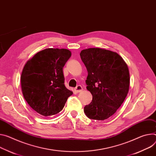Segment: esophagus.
I'll use <instances>...</instances> for the list:
<instances>
[{
	"label": "esophagus",
	"instance_id": "esophagus-1",
	"mask_svg": "<svg viewBox=\"0 0 156 156\" xmlns=\"http://www.w3.org/2000/svg\"><path fill=\"white\" fill-rule=\"evenodd\" d=\"M75 91H76V93H80V92L83 90V88H82V87H81V85H78V86L75 88Z\"/></svg>",
	"mask_w": 156,
	"mask_h": 156
}]
</instances>
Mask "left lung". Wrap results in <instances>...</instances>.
I'll return each mask as SVG.
<instances>
[{"label": "left lung", "mask_w": 156, "mask_h": 156, "mask_svg": "<svg viewBox=\"0 0 156 156\" xmlns=\"http://www.w3.org/2000/svg\"><path fill=\"white\" fill-rule=\"evenodd\" d=\"M80 55L88 71L87 89L93 96L84 112L90 119L105 120L115 114L128 93V67L118 53L111 50L90 48Z\"/></svg>", "instance_id": "left-lung-1"}]
</instances>
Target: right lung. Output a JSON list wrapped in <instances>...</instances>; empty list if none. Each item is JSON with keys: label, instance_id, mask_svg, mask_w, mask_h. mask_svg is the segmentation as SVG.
<instances>
[{"label": "right lung", "instance_id": "1", "mask_svg": "<svg viewBox=\"0 0 156 156\" xmlns=\"http://www.w3.org/2000/svg\"><path fill=\"white\" fill-rule=\"evenodd\" d=\"M72 53L64 48H46L25 63L20 77L23 96L39 115L60 112L73 92L64 84L63 68Z\"/></svg>", "mask_w": 156, "mask_h": 156}]
</instances>
